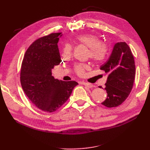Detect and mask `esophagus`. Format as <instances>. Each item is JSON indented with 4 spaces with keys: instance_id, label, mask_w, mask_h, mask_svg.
<instances>
[{
    "instance_id": "obj_1",
    "label": "esophagus",
    "mask_w": 150,
    "mask_h": 150,
    "mask_svg": "<svg viewBox=\"0 0 150 150\" xmlns=\"http://www.w3.org/2000/svg\"><path fill=\"white\" fill-rule=\"evenodd\" d=\"M82 84L83 85L86 86V87H88V88H92L93 87V85L91 84V83H85V82H82Z\"/></svg>"
}]
</instances>
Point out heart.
Returning a JSON list of instances; mask_svg holds the SVG:
<instances>
[{
  "mask_svg": "<svg viewBox=\"0 0 150 150\" xmlns=\"http://www.w3.org/2000/svg\"><path fill=\"white\" fill-rule=\"evenodd\" d=\"M75 42L78 44L85 45L89 48L88 55L95 62H102L106 59L108 54V45L101 42L100 39L96 35L91 34H81L75 38ZM63 55L65 58L71 56L73 47L69 44H66L62 50ZM88 66L86 64H77L75 66V71L77 75L82 76Z\"/></svg>",
  "mask_w": 150,
  "mask_h": 150,
  "instance_id": "b5f03b06",
  "label": "heart"
}]
</instances>
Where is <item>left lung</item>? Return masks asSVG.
<instances>
[{"label": "left lung", "mask_w": 150, "mask_h": 150, "mask_svg": "<svg viewBox=\"0 0 150 150\" xmlns=\"http://www.w3.org/2000/svg\"><path fill=\"white\" fill-rule=\"evenodd\" d=\"M100 69L108 74L105 88L107 97L101 104L108 108L118 106L130 95L136 75L133 55L126 42L115 44L107 62Z\"/></svg>", "instance_id": "8db88e82"}]
</instances>
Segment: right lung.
I'll return each mask as SVG.
<instances>
[{
  "mask_svg": "<svg viewBox=\"0 0 150 150\" xmlns=\"http://www.w3.org/2000/svg\"><path fill=\"white\" fill-rule=\"evenodd\" d=\"M62 33H53L35 40L24 55L20 83L31 102L46 112L59 108L78 85L74 81H63L52 76L54 66L62 62L57 43Z\"/></svg>",
  "mask_w": 150,
  "mask_h": 150,
  "instance_id": "1",
  "label": "right lung"
}]
</instances>
